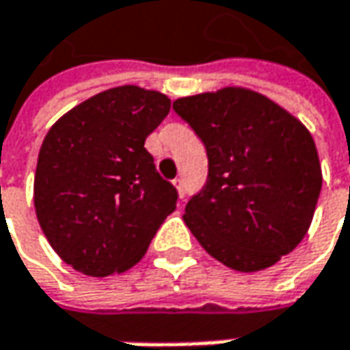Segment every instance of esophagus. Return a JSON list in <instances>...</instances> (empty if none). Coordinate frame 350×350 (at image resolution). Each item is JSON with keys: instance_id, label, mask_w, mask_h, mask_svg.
I'll return each instance as SVG.
<instances>
[{"instance_id": "1", "label": "esophagus", "mask_w": 350, "mask_h": 350, "mask_svg": "<svg viewBox=\"0 0 350 350\" xmlns=\"http://www.w3.org/2000/svg\"><path fill=\"white\" fill-rule=\"evenodd\" d=\"M173 185H175V189H177L179 197L183 199V197H185V181H183V177H177V179L173 181Z\"/></svg>"}]
</instances>
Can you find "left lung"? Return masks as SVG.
Wrapping results in <instances>:
<instances>
[{
    "label": "left lung",
    "instance_id": "obj_1",
    "mask_svg": "<svg viewBox=\"0 0 350 350\" xmlns=\"http://www.w3.org/2000/svg\"><path fill=\"white\" fill-rule=\"evenodd\" d=\"M173 110L206 148V183L185 206L202 248L236 271L266 270L307 234L321 165L307 128L264 94L228 86Z\"/></svg>",
    "mask_w": 350,
    "mask_h": 350
}]
</instances>
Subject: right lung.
Here are the masks:
<instances>
[{"instance_id": "obj_1", "label": "right lung", "mask_w": 350, "mask_h": 350, "mask_svg": "<svg viewBox=\"0 0 350 350\" xmlns=\"http://www.w3.org/2000/svg\"><path fill=\"white\" fill-rule=\"evenodd\" d=\"M171 100L118 86L84 100L44 135L33 201L53 250L92 278L135 266L175 211L177 189L144 148Z\"/></svg>"}]
</instances>
